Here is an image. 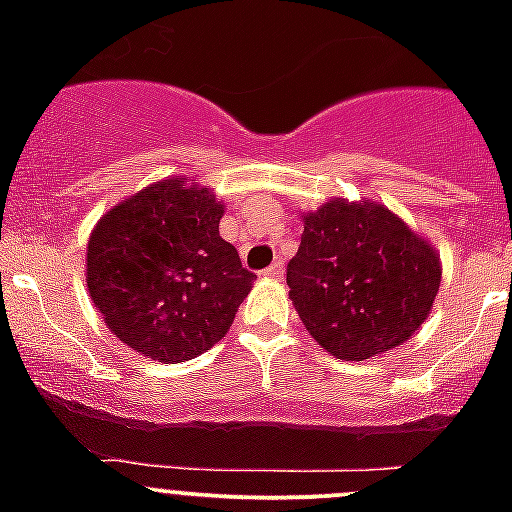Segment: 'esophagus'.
Instances as JSON below:
<instances>
[{"mask_svg": "<svg viewBox=\"0 0 512 512\" xmlns=\"http://www.w3.org/2000/svg\"><path fill=\"white\" fill-rule=\"evenodd\" d=\"M261 277H264V279H282L284 277V264H282V261H274V264L266 266V269L261 271Z\"/></svg>", "mask_w": 512, "mask_h": 512, "instance_id": "obj_1", "label": "esophagus"}]
</instances>
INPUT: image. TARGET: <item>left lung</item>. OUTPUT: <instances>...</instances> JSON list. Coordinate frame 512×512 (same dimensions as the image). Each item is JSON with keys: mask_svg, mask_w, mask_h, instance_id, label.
Instances as JSON below:
<instances>
[{"mask_svg": "<svg viewBox=\"0 0 512 512\" xmlns=\"http://www.w3.org/2000/svg\"><path fill=\"white\" fill-rule=\"evenodd\" d=\"M302 220L287 284L307 333L346 361L408 341L441 287L436 248L369 200H330Z\"/></svg>", "mask_w": 512, "mask_h": 512, "instance_id": "obj_1", "label": "left lung"}]
</instances>
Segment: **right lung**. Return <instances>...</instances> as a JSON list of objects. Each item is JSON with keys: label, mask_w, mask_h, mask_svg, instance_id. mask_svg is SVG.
<instances>
[{"label": "right lung", "mask_w": 512, "mask_h": 512, "mask_svg": "<svg viewBox=\"0 0 512 512\" xmlns=\"http://www.w3.org/2000/svg\"><path fill=\"white\" fill-rule=\"evenodd\" d=\"M223 212L194 179H164L94 225L89 295L107 328L133 351L179 364L228 333L256 274L220 238Z\"/></svg>", "instance_id": "1"}]
</instances>
